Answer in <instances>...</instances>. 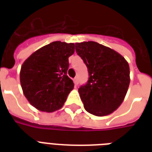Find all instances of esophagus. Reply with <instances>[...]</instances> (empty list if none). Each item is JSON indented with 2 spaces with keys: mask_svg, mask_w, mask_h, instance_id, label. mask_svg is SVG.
Segmentation results:
<instances>
[{
  "mask_svg": "<svg viewBox=\"0 0 152 152\" xmlns=\"http://www.w3.org/2000/svg\"><path fill=\"white\" fill-rule=\"evenodd\" d=\"M73 81H74V83H75V85H78V83H79L78 77H75L73 80Z\"/></svg>",
  "mask_w": 152,
  "mask_h": 152,
  "instance_id": "34e87169",
  "label": "esophagus"
}]
</instances>
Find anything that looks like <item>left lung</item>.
Returning <instances> with one entry per match:
<instances>
[{
    "mask_svg": "<svg viewBox=\"0 0 152 152\" xmlns=\"http://www.w3.org/2000/svg\"><path fill=\"white\" fill-rule=\"evenodd\" d=\"M76 51L89 72L88 83L78 90L84 108L98 117L110 114L122 103L129 86L127 61L115 50L92 41L76 43Z\"/></svg>",
    "mask_w": 152,
    "mask_h": 152,
    "instance_id": "1",
    "label": "left lung"
}]
</instances>
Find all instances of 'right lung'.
Segmentation results:
<instances>
[{
    "label": "right lung",
    "instance_id": "right-lung-1",
    "mask_svg": "<svg viewBox=\"0 0 152 152\" xmlns=\"http://www.w3.org/2000/svg\"><path fill=\"white\" fill-rule=\"evenodd\" d=\"M75 44L53 42L34 52L20 69L23 92L32 106L43 112H53L63 106L74 88L67 76L69 57Z\"/></svg>",
    "mask_w": 152,
    "mask_h": 152
}]
</instances>
